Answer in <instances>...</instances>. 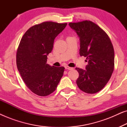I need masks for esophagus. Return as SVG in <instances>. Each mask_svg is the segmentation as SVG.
Masks as SVG:
<instances>
[{
  "mask_svg": "<svg viewBox=\"0 0 127 127\" xmlns=\"http://www.w3.org/2000/svg\"><path fill=\"white\" fill-rule=\"evenodd\" d=\"M65 69H66V70H72V69H73L72 67H69V66H65Z\"/></svg>",
  "mask_w": 127,
  "mask_h": 127,
  "instance_id": "obj_1",
  "label": "esophagus"
}]
</instances>
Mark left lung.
<instances>
[{"mask_svg": "<svg viewBox=\"0 0 127 127\" xmlns=\"http://www.w3.org/2000/svg\"><path fill=\"white\" fill-rule=\"evenodd\" d=\"M69 25L80 38V55L88 61L86 69L76 67V80L81 91L95 94L106 86L114 70V51L110 38L105 31L90 21L71 22Z\"/></svg>", "mask_w": 127, "mask_h": 127, "instance_id": "left-lung-1", "label": "left lung"}]
</instances>
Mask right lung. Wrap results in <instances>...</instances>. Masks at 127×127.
Instances as JSON below:
<instances>
[{
    "label": "right lung",
    "instance_id": "1",
    "mask_svg": "<svg viewBox=\"0 0 127 127\" xmlns=\"http://www.w3.org/2000/svg\"><path fill=\"white\" fill-rule=\"evenodd\" d=\"M66 23L44 22L30 28L21 40L17 52L18 70L28 88L35 94L44 96L56 90L65 67L47 64L55 37Z\"/></svg>",
    "mask_w": 127,
    "mask_h": 127
}]
</instances>
